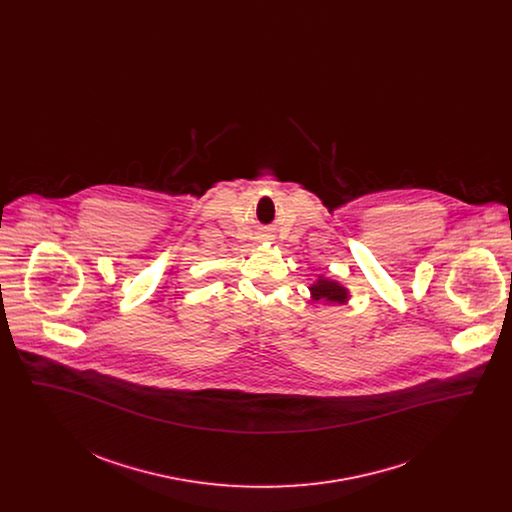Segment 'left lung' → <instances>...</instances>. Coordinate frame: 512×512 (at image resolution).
I'll list each match as a JSON object with an SVG mask.
<instances>
[{"label": "left lung", "mask_w": 512, "mask_h": 512, "mask_svg": "<svg viewBox=\"0 0 512 512\" xmlns=\"http://www.w3.org/2000/svg\"><path fill=\"white\" fill-rule=\"evenodd\" d=\"M311 292L315 295V299H326L330 303H343L347 292L341 288L340 284L330 282V280H318L317 284H313Z\"/></svg>", "instance_id": "1"}]
</instances>
